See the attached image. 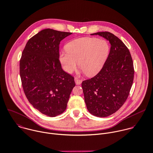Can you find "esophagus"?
<instances>
[{
  "instance_id": "obj_1",
  "label": "esophagus",
  "mask_w": 153,
  "mask_h": 153,
  "mask_svg": "<svg viewBox=\"0 0 153 153\" xmlns=\"http://www.w3.org/2000/svg\"><path fill=\"white\" fill-rule=\"evenodd\" d=\"M74 79H75V82L76 85H79V84H81L82 83V80L78 79L76 77H75Z\"/></svg>"
}]
</instances>
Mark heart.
I'll return each mask as SVG.
<instances>
[{"mask_svg":"<svg viewBox=\"0 0 153 153\" xmlns=\"http://www.w3.org/2000/svg\"><path fill=\"white\" fill-rule=\"evenodd\" d=\"M66 53L62 52L59 61L63 70L72 73L78 66L88 76L97 75L105 64L110 52L108 43L97 38H80L65 46Z\"/></svg>","mask_w":153,"mask_h":153,"instance_id":"1","label":"heart"}]
</instances>
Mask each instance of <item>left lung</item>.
Segmentation results:
<instances>
[{
    "instance_id": "1",
    "label": "left lung",
    "mask_w": 153,
    "mask_h": 153,
    "mask_svg": "<svg viewBox=\"0 0 153 153\" xmlns=\"http://www.w3.org/2000/svg\"><path fill=\"white\" fill-rule=\"evenodd\" d=\"M91 35H99L109 41L110 51L101 71L84 81L82 88L89 112L97 117H107L126 100L134 81V64L128 48L114 34L105 31Z\"/></svg>"
}]
</instances>
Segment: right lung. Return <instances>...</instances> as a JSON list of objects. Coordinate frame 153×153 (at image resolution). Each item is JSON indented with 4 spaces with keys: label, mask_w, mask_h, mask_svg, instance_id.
Masks as SVG:
<instances>
[{
    "label": "right lung",
    "mask_w": 153,
    "mask_h": 153,
    "mask_svg": "<svg viewBox=\"0 0 153 153\" xmlns=\"http://www.w3.org/2000/svg\"><path fill=\"white\" fill-rule=\"evenodd\" d=\"M71 34L42 30L28 41L20 60V76L28 100L50 117L66 110L75 86L74 78L62 69L59 59L60 42Z\"/></svg>",
    "instance_id": "obj_1"
}]
</instances>
